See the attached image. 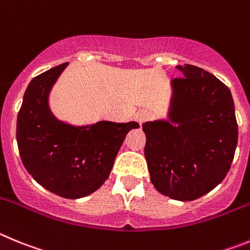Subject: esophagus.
Returning a JSON list of instances; mask_svg holds the SVG:
<instances>
[{"label": "esophagus", "instance_id": "obj_1", "mask_svg": "<svg viewBox=\"0 0 250 250\" xmlns=\"http://www.w3.org/2000/svg\"><path fill=\"white\" fill-rule=\"evenodd\" d=\"M149 117H150V113L148 111H139L138 113H136V120L137 122H139V125H142L143 122L149 120Z\"/></svg>", "mask_w": 250, "mask_h": 250}]
</instances>
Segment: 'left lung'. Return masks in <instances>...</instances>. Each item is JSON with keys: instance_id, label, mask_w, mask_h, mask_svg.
<instances>
[{"instance_id": "obj_1", "label": "left lung", "mask_w": 250, "mask_h": 250, "mask_svg": "<svg viewBox=\"0 0 250 250\" xmlns=\"http://www.w3.org/2000/svg\"><path fill=\"white\" fill-rule=\"evenodd\" d=\"M167 120L143 123L150 182L159 193L188 202L226 178L234 158L238 125L228 87L203 68L177 66Z\"/></svg>"}]
</instances>
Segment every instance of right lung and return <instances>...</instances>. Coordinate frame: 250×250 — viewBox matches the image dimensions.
Here are the masks:
<instances>
[{"label": "right lung", "instance_id": "add662e5", "mask_svg": "<svg viewBox=\"0 0 250 250\" xmlns=\"http://www.w3.org/2000/svg\"><path fill=\"white\" fill-rule=\"evenodd\" d=\"M68 63L33 78L17 116V145L27 172L49 192L78 199L96 190L109 177L117 153L137 122L100 121L73 125L49 108V92Z\"/></svg>", "mask_w": 250, "mask_h": 250}]
</instances>
